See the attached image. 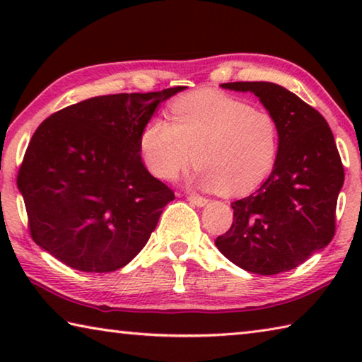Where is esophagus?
Returning <instances> with one entry per match:
<instances>
[{
  "label": "esophagus",
  "instance_id": "esophagus-1",
  "mask_svg": "<svg viewBox=\"0 0 362 362\" xmlns=\"http://www.w3.org/2000/svg\"><path fill=\"white\" fill-rule=\"evenodd\" d=\"M187 198H188L189 203H193V204L199 206V207L206 206L207 201H209L207 198H203V196H198V194H189V196H187Z\"/></svg>",
  "mask_w": 362,
  "mask_h": 362
}]
</instances>
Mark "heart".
<instances>
[{
  "label": "heart",
  "mask_w": 362,
  "mask_h": 362,
  "mask_svg": "<svg viewBox=\"0 0 362 362\" xmlns=\"http://www.w3.org/2000/svg\"><path fill=\"white\" fill-rule=\"evenodd\" d=\"M169 121L151 118L140 132L142 158L153 175L174 180L193 161L201 188L241 194L259 185L279 151V124L267 108L240 97L196 93L177 99Z\"/></svg>",
  "instance_id": "1"
}]
</instances>
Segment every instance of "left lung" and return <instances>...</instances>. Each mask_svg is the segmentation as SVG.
<instances>
[{
  "instance_id": "8db88e82",
  "label": "left lung",
  "mask_w": 362,
  "mask_h": 362,
  "mask_svg": "<svg viewBox=\"0 0 362 362\" xmlns=\"http://www.w3.org/2000/svg\"><path fill=\"white\" fill-rule=\"evenodd\" d=\"M225 89L250 90L279 124V151L268 179L231 203L233 223L216 246L226 259L257 274L296 268L335 235L337 198L345 170L324 116L283 86L236 81Z\"/></svg>"
}]
</instances>
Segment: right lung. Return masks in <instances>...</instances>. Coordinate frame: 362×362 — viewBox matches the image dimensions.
I'll return each instance as SVG.
<instances>
[{
    "label": "right lung",
    "mask_w": 362,
    "mask_h": 362,
    "mask_svg": "<svg viewBox=\"0 0 362 362\" xmlns=\"http://www.w3.org/2000/svg\"><path fill=\"white\" fill-rule=\"evenodd\" d=\"M182 89L93 97L41 122L17 174L40 247L84 273L115 272L142 250L175 194L146 170L140 132Z\"/></svg>",
    "instance_id": "right-lung-1"
}]
</instances>
